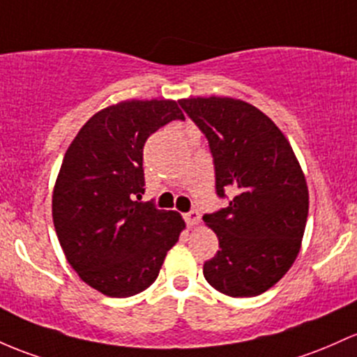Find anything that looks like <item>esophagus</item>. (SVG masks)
Wrapping results in <instances>:
<instances>
[{"instance_id":"34e87169","label":"esophagus","mask_w":357,"mask_h":357,"mask_svg":"<svg viewBox=\"0 0 357 357\" xmlns=\"http://www.w3.org/2000/svg\"><path fill=\"white\" fill-rule=\"evenodd\" d=\"M185 218H186V223L190 227H197V225H199V222H202V217H199V213L197 210H191L190 213L185 215Z\"/></svg>"}]
</instances>
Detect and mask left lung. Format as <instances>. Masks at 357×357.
I'll return each mask as SVG.
<instances>
[{"label":"left lung","mask_w":357,"mask_h":357,"mask_svg":"<svg viewBox=\"0 0 357 357\" xmlns=\"http://www.w3.org/2000/svg\"><path fill=\"white\" fill-rule=\"evenodd\" d=\"M179 105L208 139L218 197L227 208L205 215L218 252L203 266L205 280L234 298L274 287L301 249L308 186L283 132L248 101L227 96L183 98Z\"/></svg>","instance_id":"obj_1"}]
</instances>
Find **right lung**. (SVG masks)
I'll list each match as a JSON object with an SVG mask.
<instances>
[{
    "label": "right lung",
    "mask_w": 357,
    "mask_h": 357,
    "mask_svg": "<svg viewBox=\"0 0 357 357\" xmlns=\"http://www.w3.org/2000/svg\"><path fill=\"white\" fill-rule=\"evenodd\" d=\"M171 120H185L174 100L109 105L81 127L59 169L52 193L59 244L77 276L112 298L151 287L186 227L178 211L137 202L144 144Z\"/></svg>",
    "instance_id": "right-lung-1"
}]
</instances>
